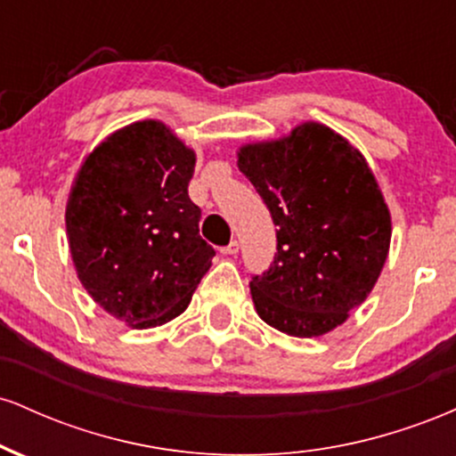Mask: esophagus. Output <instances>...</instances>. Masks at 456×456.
<instances>
[{
	"label": "esophagus",
	"instance_id": "1",
	"mask_svg": "<svg viewBox=\"0 0 456 456\" xmlns=\"http://www.w3.org/2000/svg\"><path fill=\"white\" fill-rule=\"evenodd\" d=\"M238 250H240V242H238V240H232V242H229L227 246H223L221 253L223 255H238Z\"/></svg>",
	"mask_w": 456,
	"mask_h": 456
}]
</instances>
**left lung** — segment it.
Wrapping results in <instances>:
<instances>
[{
    "mask_svg": "<svg viewBox=\"0 0 456 456\" xmlns=\"http://www.w3.org/2000/svg\"><path fill=\"white\" fill-rule=\"evenodd\" d=\"M240 171L268 206L276 255L250 281L257 315L289 337H322L378 282L390 248V212L364 156L317 122L248 143Z\"/></svg>",
    "mask_w": 456,
    "mask_h": 456,
    "instance_id": "obj_1",
    "label": "left lung"
}]
</instances>
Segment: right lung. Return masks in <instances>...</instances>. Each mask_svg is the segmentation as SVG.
<instances>
[{
  "label": "right lung",
  "instance_id": "right-lung-1",
  "mask_svg": "<svg viewBox=\"0 0 456 456\" xmlns=\"http://www.w3.org/2000/svg\"><path fill=\"white\" fill-rule=\"evenodd\" d=\"M195 160L174 130L143 119L94 148L72 184L66 233L78 281L133 328L184 313L216 255L188 197Z\"/></svg>",
  "mask_w": 456,
  "mask_h": 456
}]
</instances>
